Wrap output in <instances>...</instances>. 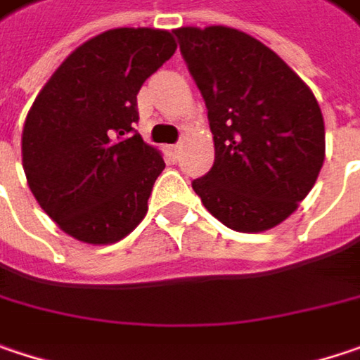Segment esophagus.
Here are the masks:
<instances>
[{"mask_svg": "<svg viewBox=\"0 0 360 360\" xmlns=\"http://www.w3.org/2000/svg\"><path fill=\"white\" fill-rule=\"evenodd\" d=\"M180 149H182V145H180V143H176V145H172V147H169V153H172L174 158H178V155H180Z\"/></svg>", "mask_w": 360, "mask_h": 360, "instance_id": "34e87169", "label": "esophagus"}]
</instances>
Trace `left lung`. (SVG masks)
<instances>
[{
    "mask_svg": "<svg viewBox=\"0 0 360 360\" xmlns=\"http://www.w3.org/2000/svg\"><path fill=\"white\" fill-rule=\"evenodd\" d=\"M205 98L215 162L193 182L205 209L233 231L281 225L314 188L326 129L309 86L272 49L229 26L174 30Z\"/></svg>",
    "mask_w": 360,
    "mask_h": 360,
    "instance_id": "left-lung-1",
    "label": "left lung"
}]
</instances>
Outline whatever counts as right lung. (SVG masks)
<instances>
[{
    "instance_id": "right-lung-1",
    "label": "right lung",
    "mask_w": 360,
    "mask_h": 360,
    "mask_svg": "<svg viewBox=\"0 0 360 360\" xmlns=\"http://www.w3.org/2000/svg\"><path fill=\"white\" fill-rule=\"evenodd\" d=\"M160 28H112L55 69L22 129V166L40 209L67 236L116 244L145 217L162 151L133 133L143 82L176 53Z\"/></svg>"
}]
</instances>
